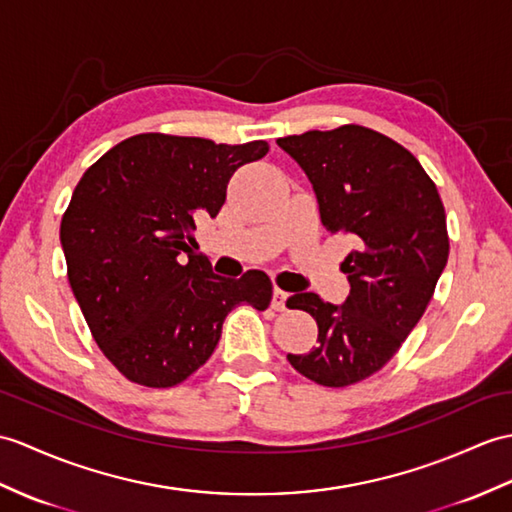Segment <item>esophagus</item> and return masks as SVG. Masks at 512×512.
<instances>
[{"label": "esophagus", "mask_w": 512, "mask_h": 512, "mask_svg": "<svg viewBox=\"0 0 512 512\" xmlns=\"http://www.w3.org/2000/svg\"><path fill=\"white\" fill-rule=\"evenodd\" d=\"M288 292H283L281 288H275L272 290V303H270V307L275 312H283L285 310V301H288Z\"/></svg>", "instance_id": "34e87169"}]
</instances>
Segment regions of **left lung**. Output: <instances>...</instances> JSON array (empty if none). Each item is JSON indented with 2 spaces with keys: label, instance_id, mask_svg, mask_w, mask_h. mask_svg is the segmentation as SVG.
Listing matches in <instances>:
<instances>
[{
  "label": "left lung",
  "instance_id": "1",
  "mask_svg": "<svg viewBox=\"0 0 512 512\" xmlns=\"http://www.w3.org/2000/svg\"><path fill=\"white\" fill-rule=\"evenodd\" d=\"M277 144L310 178L325 229L355 246L340 266L347 301L303 292L285 303L318 325L316 347L288 360L320 386L358 384L399 351L432 299L449 257L445 207L417 157L377 130L347 124Z\"/></svg>",
  "mask_w": 512,
  "mask_h": 512
}]
</instances>
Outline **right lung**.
Wrapping results in <instances>:
<instances>
[{
    "mask_svg": "<svg viewBox=\"0 0 512 512\" xmlns=\"http://www.w3.org/2000/svg\"><path fill=\"white\" fill-rule=\"evenodd\" d=\"M266 152V141L144 133L82 174L61 222L67 277L93 340L130 382H185L235 305H270L266 272L224 279L192 251L196 222L218 216L233 172Z\"/></svg>",
    "mask_w": 512,
    "mask_h": 512,
    "instance_id": "add662e5",
    "label": "right lung"
}]
</instances>
